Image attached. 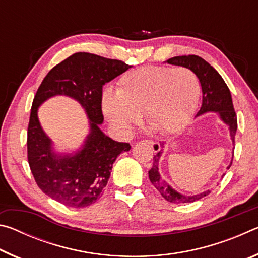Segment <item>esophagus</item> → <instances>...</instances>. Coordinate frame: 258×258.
Segmentation results:
<instances>
[{"label":"esophagus","instance_id":"esophagus-1","mask_svg":"<svg viewBox=\"0 0 258 258\" xmlns=\"http://www.w3.org/2000/svg\"><path fill=\"white\" fill-rule=\"evenodd\" d=\"M146 143H148V145H149V146L151 147L152 151H155V152H159L160 149H161V147H160L159 143L156 142V141H151V140H147Z\"/></svg>","mask_w":258,"mask_h":258}]
</instances>
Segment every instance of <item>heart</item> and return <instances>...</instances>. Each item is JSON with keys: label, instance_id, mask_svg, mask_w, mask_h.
Masks as SVG:
<instances>
[{"label": "heart", "instance_id": "b5f03b06", "mask_svg": "<svg viewBox=\"0 0 258 258\" xmlns=\"http://www.w3.org/2000/svg\"><path fill=\"white\" fill-rule=\"evenodd\" d=\"M199 94V78L190 68L148 66L125 73L117 92L104 91L101 108L120 137H128L143 112L148 124L167 135L187 124Z\"/></svg>", "mask_w": 258, "mask_h": 258}]
</instances>
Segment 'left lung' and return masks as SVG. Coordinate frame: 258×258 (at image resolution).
Here are the masks:
<instances>
[{
  "mask_svg": "<svg viewBox=\"0 0 258 258\" xmlns=\"http://www.w3.org/2000/svg\"><path fill=\"white\" fill-rule=\"evenodd\" d=\"M165 62L174 64V66L190 68L191 71H194L197 74L200 82V86H202V106H200V109L198 110V113L196 117L202 116L204 113L207 112L217 113L220 119L229 127L230 138L231 141H232V146L234 149V138L238 127L237 115H235L232 103V97H231L229 87L225 84V82L223 78H222V76L217 73L216 69L213 68L207 61H205L198 55L174 56V58L168 59L167 61H165ZM161 154H163V150H160L158 154L155 155L152 167L148 174H149L150 182L167 202L173 204L192 203L196 202V200L206 197L207 195L211 194V191L206 190L197 195L185 196L180 194V192L176 191L175 189H173V187L168 184L167 181L160 175L159 161L161 158ZM231 165H232V159H231L230 164L226 168L229 169L231 167Z\"/></svg>",
  "mask_w": 258,
  "mask_h": 258,
  "instance_id": "1",
  "label": "left lung"
}]
</instances>
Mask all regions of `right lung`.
<instances>
[{
	"mask_svg": "<svg viewBox=\"0 0 258 258\" xmlns=\"http://www.w3.org/2000/svg\"><path fill=\"white\" fill-rule=\"evenodd\" d=\"M131 67L120 60L77 52L52 68L41 83L30 110L27 151L35 181L50 198L82 208L102 196L116 158L131 149L128 143L115 141L100 128L102 87ZM56 95L76 99L89 119V134L75 152L56 151L38 119L40 104Z\"/></svg>",
	"mask_w": 258,
	"mask_h": 258,
	"instance_id": "obj_1",
	"label": "right lung"
}]
</instances>
